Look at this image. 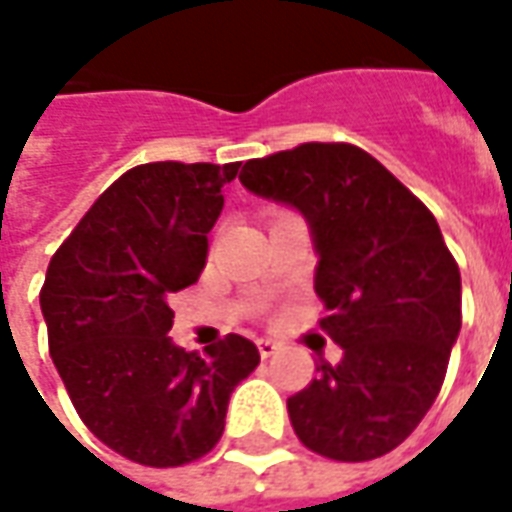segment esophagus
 Masks as SVG:
<instances>
[{
  "label": "esophagus",
  "mask_w": 512,
  "mask_h": 512,
  "mask_svg": "<svg viewBox=\"0 0 512 512\" xmlns=\"http://www.w3.org/2000/svg\"><path fill=\"white\" fill-rule=\"evenodd\" d=\"M257 350H260V358H271L279 350V342H274V339H257Z\"/></svg>",
  "instance_id": "esophagus-1"
}]
</instances>
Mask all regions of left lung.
<instances>
[{"instance_id": "1", "label": "left lung", "mask_w": 512, "mask_h": 512, "mask_svg": "<svg viewBox=\"0 0 512 512\" xmlns=\"http://www.w3.org/2000/svg\"><path fill=\"white\" fill-rule=\"evenodd\" d=\"M238 179L306 217L320 328L344 350L287 399L293 431L333 461L391 453L431 410L461 331V274L437 219L352 143H301L249 160Z\"/></svg>"}]
</instances>
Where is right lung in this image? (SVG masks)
<instances>
[{"instance_id": "add662e5", "label": "right lung", "mask_w": 512, "mask_h": 512, "mask_svg": "<svg viewBox=\"0 0 512 512\" xmlns=\"http://www.w3.org/2000/svg\"><path fill=\"white\" fill-rule=\"evenodd\" d=\"M241 162H149L121 173L56 249L40 290L48 350L94 437L143 467L214 450L230 393L260 352L227 333L203 355L170 342V295L198 282L222 187Z\"/></svg>"}]
</instances>
